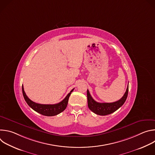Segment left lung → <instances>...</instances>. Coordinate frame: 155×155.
<instances>
[{"instance_id":"left-lung-1","label":"left lung","mask_w":155,"mask_h":155,"mask_svg":"<svg viewBox=\"0 0 155 155\" xmlns=\"http://www.w3.org/2000/svg\"><path fill=\"white\" fill-rule=\"evenodd\" d=\"M128 90L129 86H127L126 91L123 96L120 100L112 103H100L95 101L91 97L89 91L87 90L88 107L93 112L99 115L104 116L111 114L124 104L127 97Z\"/></svg>"}]
</instances>
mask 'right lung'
Masks as SVG:
<instances>
[{
	"mask_svg": "<svg viewBox=\"0 0 155 155\" xmlns=\"http://www.w3.org/2000/svg\"><path fill=\"white\" fill-rule=\"evenodd\" d=\"M74 88L71 90V91L67 95L61 102L56 104H37L32 101H31L27 95L26 94L23 85H22V91H23V94L24 96V98L26 102V103L28 104V105L32 108L35 112L43 115L45 116L48 117H51V116H55L58 115L59 114L63 112L64 110L67 107L69 98L71 96V93L74 91Z\"/></svg>",
	"mask_w": 155,
	"mask_h": 155,
	"instance_id": "add662e5",
	"label": "right lung"
}]
</instances>
